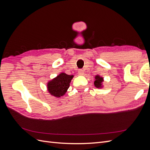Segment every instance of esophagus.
I'll return each instance as SVG.
<instances>
[{"label":"esophagus","instance_id":"obj_1","mask_svg":"<svg viewBox=\"0 0 150 150\" xmlns=\"http://www.w3.org/2000/svg\"><path fill=\"white\" fill-rule=\"evenodd\" d=\"M78 74L80 76H83L84 74V71L82 69H79L78 70Z\"/></svg>","mask_w":150,"mask_h":150}]
</instances>
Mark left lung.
Returning <instances> with one entry per match:
<instances>
[{
	"mask_svg": "<svg viewBox=\"0 0 150 150\" xmlns=\"http://www.w3.org/2000/svg\"><path fill=\"white\" fill-rule=\"evenodd\" d=\"M103 82V78L100 77L99 75L95 76V81L94 82V84L95 87L97 88H101L103 87L102 83Z\"/></svg>",
	"mask_w": 150,
	"mask_h": 150,
	"instance_id": "1",
	"label": "left lung"
}]
</instances>
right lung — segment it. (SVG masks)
<instances>
[{
  "label": "right lung",
  "mask_w": 150,
  "mask_h": 150,
  "mask_svg": "<svg viewBox=\"0 0 150 150\" xmlns=\"http://www.w3.org/2000/svg\"><path fill=\"white\" fill-rule=\"evenodd\" d=\"M73 77V75H67L62 72L47 83L48 92L52 96L57 98L62 96L69 88L70 83Z\"/></svg>",
  "instance_id": "right-lung-1"
}]
</instances>
